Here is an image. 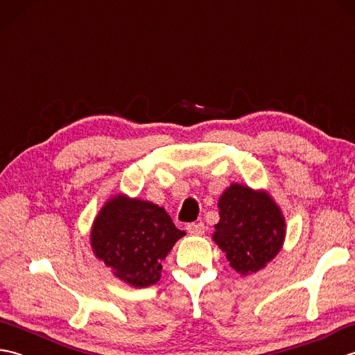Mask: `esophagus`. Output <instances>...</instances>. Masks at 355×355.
Masks as SVG:
<instances>
[{"label":"esophagus","instance_id":"1","mask_svg":"<svg viewBox=\"0 0 355 355\" xmlns=\"http://www.w3.org/2000/svg\"><path fill=\"white\" fill-rule=\"evenodd\" d=\"M186 230L189 232L191 235L200 236V235H202V233H205V230H206V225H205V223H191V224H187Z\"/></svg>","mask_w":355,"mask_h":355}]
</instances>
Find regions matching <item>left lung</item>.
<instances>
[{"label": "left lung", "instance_id": "1", "mask_svg": "<svg viewBox=\"0 0 355 355\" xmlns=\"http://www.w3.org/2000/svg\"><path fill=\"white\" fill-rule=\"evenodd\" d=\"M214 241L241 275L263 268L279 253L285 236L281 209L266 192L232 184L220 202Z\"/></svg>", "mask_w": 355, "mask_h": 355}]
</instances>
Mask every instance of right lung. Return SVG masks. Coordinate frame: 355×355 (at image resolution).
I'll list each match as a JSON object with an SVG mask.
<instances>
[{
  "label": "right lung",
  "mask_w": 355,
  "mask_h": 355,
  "mask_svg": "<svg viewBox=\"0 0 355 355\" xmlns=\"http://www.w3.org/2000/svg\"><path fill=\"white\" fill-rule=\"evenodd\" d=\"M183 235L163 207L119 195L97 215L92 247L119 279L149 286L160 279L162 261Z\"/></svg>",
  "instance_id": "1"
}]
</instances>
